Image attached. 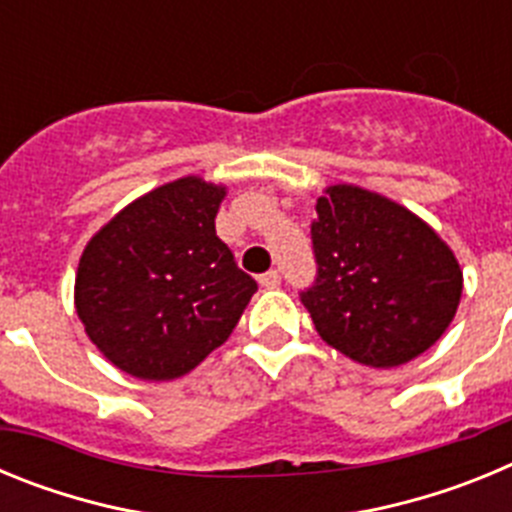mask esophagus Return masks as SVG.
<instances>
[{
	"label": "esophagus",
	"instance_id": "1",
	"mask_svg": "<svg viewBox=\"0 0 512 512\" xmlns=\"http://www.w3.org/2000/svg\"><path fill=\"white\" fill-rule=\"evenodd\" d=\"M279 282H282V277H279V271H266V274H261L259 277V284L264 289H277L279 287Z\"/></svg>",
	"mask_w": 512,
	"mask_h": 512
}]
</instances>
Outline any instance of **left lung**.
Instances as JSON below:
<instances>
[{
    "mask_svg": "<svg viewBox=\"0 0 512 512\" xmlns=\"http://www.w3.org/2000/svg\"><path fill=\"white\" fill-rule=\"evenodd\" d=\"M310 225L318 336L356 364H408L446 333L464 289L454 251L408 207L356 184L325 189Z\"/></svg>",
    "mask_w": 512,
    "mask_h": 512,
    "instance_id": "left-lung-1",
    "label": "left lung"
}]
</instances>
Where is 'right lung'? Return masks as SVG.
<instances>
[{
    "label": "right lung",
    "instance_id": "1",
    "mask_svg": "<svg viewBox=\"0 0 512 512\" xmlns=\"http://www.w3.org/2000/svg\"><path fill=\"white\" fill-rule=\"evenodd\" d=\"M223 184L182 176L122 207L89 238L74 305L120 372L171 382L223 346L256 282L215 233Z\"/></svg>",
    "mask_w": 512,
    "mask_h": 512
}]
</instances>
